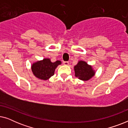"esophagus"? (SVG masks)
Here are the masks:
<instances>
[{
    "instance_id": "obj_1",
    "label": "esophagus",
    "mask_w": 128,
    "mask_h": 128,
    "mask_svg": "<svg viewBox=\"0 0 128 128\" xmlns=\"http://www.w3.org/2000/svg\"><path fill=\"white\" fill-rule=\"evenodd\" d=\"M63 63H64V65H68L69 64V62L68 61H64Z\"/></svg>"
}]
</instances>
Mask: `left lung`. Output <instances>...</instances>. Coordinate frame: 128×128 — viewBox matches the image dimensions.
I'll use <instances>...</instances> for the list:
<instances>
[{"instance_id":"left-lung-1","label":"left lung","mask_w":128,"mask_h":128,"mask_svg":"<svg viewBox=\"0 0 128 128\" xmlns=\"http://www.w3.org/2000/svg\"><path fill=\"white\" fill-rule=\"evenodd\" d=\"M74 69L75 76L84 81L90 79L95 74L92 66L87 64L84 61H79L77 65L74 66Z\"/></svg>"}]
</instances>
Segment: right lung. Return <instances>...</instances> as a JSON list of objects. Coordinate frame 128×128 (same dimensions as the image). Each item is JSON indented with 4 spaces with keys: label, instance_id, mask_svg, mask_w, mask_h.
I'll use <instances>...</instances> for the list:
<instances>
[{
    "label": "right lung",
    "instance_id": "obj_1",
    "mask_svg": "<svg viewBox=\"0 0 128 128\" xmlns=\"http://www.w3.org/2000/svg\"><path fill=\"white\" fill-rule=\"evenodd\" d=\"M60 64V60L52 62L50 59H44L42 60L38 61L33 64L31 66V70L36 78L46 80L53 76L55 69Z\"/></svg>",
    "mask_w": 128,
    "mask_h": 128
}]
</instances>
